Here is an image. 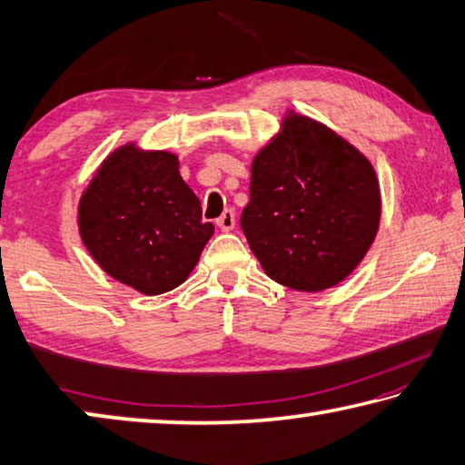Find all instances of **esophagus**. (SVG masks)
I'll list each match as a JSON object with an SVG mask.
<instances>
[{"instance_id": "1", "label": "esophagus", "mask_w": 465, "mask_h": 465, "mask_svg": "<svg viewBox=\"0 0 465 465\" xmlns=\"http://www.w3.org/2000/svg\"><path fill=\"white\" fill-rule=\"evenodd\" d=\"M217 225H219V230L232 232L233 227H235V213H233V211H232V209L223 211V215L217 219Z\"/></svg>"}]
</instances>
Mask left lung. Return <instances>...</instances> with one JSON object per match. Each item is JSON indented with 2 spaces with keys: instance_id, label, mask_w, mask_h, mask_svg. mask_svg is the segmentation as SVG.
<instances>
[{
  "instance_id": "1",
  "label": "left lung",
  "mask_w": 465,
  "mask_h": 465,
  "mask_svg": "<svg viewBox=\"0 0 465 465\" xmlns=\"http://www.w3.org/2000/svg\"><path fill=\"white\" fill-rule=\"evenodd\" d=\"M250 172L242 230L272 281L318 293L357 269L380 230L381 191L355 145L287 110Z\"/></svg>"
}]
</instances>
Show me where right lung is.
I'll list each match as a JSON object with an SVG mask.
<instances>
[{
	"label": "right lung",
	"mask_w": 465,
	"mask_h": 465,
	"mask_svg": "<svg viewBox=\"0 0 465 465\" xmlns=\"http://www.w3.org/2000/svg\"><path fill=\"white\" fill-rule=\"evenodd\" d=\"M178 168L176 153L129 141L104 157L77 204L94 261L143 295L183 285L215 232Z\"/></svg>",
	"instance_id": "obj_1"
}]
</instances>
